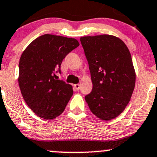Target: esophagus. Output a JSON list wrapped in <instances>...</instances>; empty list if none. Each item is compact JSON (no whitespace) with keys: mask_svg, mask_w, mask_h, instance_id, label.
I'll use <instances>...</instances> for the list:
<instances>
[{"mask_svg":"<svg viewBox=\"0 0 157 157\" xmlns=\"http://www.w3.org/2000/svg\"><path fill=\"white\" fill-rule=\"evenodd\" d=\"M74 87L76 90H80V84H75L74 86Z\"/></svg>","mask_w":157,"mask_h":157,"instance_id":"34e87169","label":"esophagus"}]
</instances>
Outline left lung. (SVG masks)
I'll return each instance as SVG.
<instances>
[{"mask_svg":"<svg viewBox=\"0 0 157 157\" xmlns=\"http://www.w3.org/2000/svg\"><path fill=\"white\" fill-rule=\"evenodd\" d=\"M80 42L93 83L86 102L96 117L113 119L127 106L135 86L131 53L122 40L110 35L84 36Z\"/></svg>","mask_w":157,"mask_h":157,"instance_id":"left-lung-1","label":"left lung"}]
</instances>
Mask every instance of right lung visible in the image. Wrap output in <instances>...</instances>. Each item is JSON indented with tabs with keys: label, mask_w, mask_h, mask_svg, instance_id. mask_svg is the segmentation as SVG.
Returning a JSON list of instances; mask_svg holds the SVG:
<instances>
[{
	"label": "right lung",
	"mask_w": 157,
	"mask_h": 157,
	"mask_svg": "<svg viewBox=\"0 0 157 157\" xmlns=\"http://www.w3.org/2000/svg\"><path fill=\"white\" fill-rule=\"evenodd\" d=\"M77 39L45 34L33 40L19 63V86L25 102L35 114L53 119L64 112L72 96L71 85L56 80L67 54L79 46Z\"/></svg>",
	"instance_id": "1"
}]
</instances>
